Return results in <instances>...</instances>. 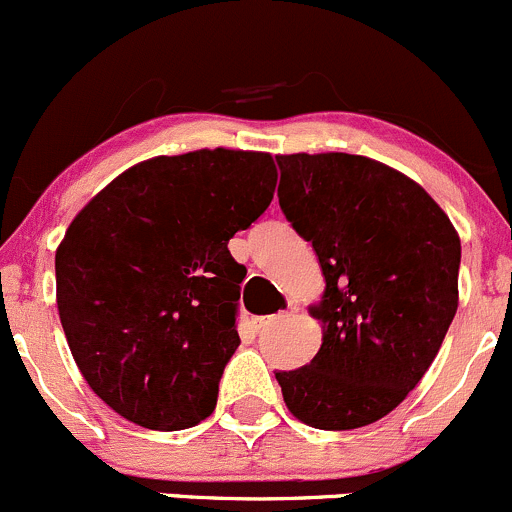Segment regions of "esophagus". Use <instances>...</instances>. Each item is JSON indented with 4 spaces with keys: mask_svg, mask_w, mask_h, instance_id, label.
I'll list each match as a JSON object with an SVG mask.
<instances>
[{
    "mask_svg": "<svg viewBox=\"0 0 512 512\" xmlns=\"http://www.w3.org/2000/svg\"><path fill=\"white\" fill-rule=\"evenodd\" d=\"M299 306H289L287 311H279V314H274V316H260V319H255V328L257 331H265V328H270L272 324H277L279 319H284V316H289V314H294V311H297Z\"/></svg>",
    "mask_w": 512,
    "mask_h": 512,
    "instance_id": "1",
    "label": "esophagus"
}]
</instances>
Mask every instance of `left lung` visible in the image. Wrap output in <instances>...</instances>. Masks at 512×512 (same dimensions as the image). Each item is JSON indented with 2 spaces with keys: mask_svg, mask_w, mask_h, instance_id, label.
<instances>
[{
  "mask_svg": "<svg viewBox=\"0 0 512 512\" xmlns=\"http://www.w3.org/2000/svg\"><path fill=\"white\" fill-rule=\"evenodd\" d=\"M279 206L326 289L309 365L274 373L289 412L328 432L395 410L437 358L459 306L461 240L417 181L358 154H279Z\"/></svg>",
  "mask_w": 512,
  "mask_h": 512,
  "instance_id": "1",
  "label": "left lung"
}]
</instances>
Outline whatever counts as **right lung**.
<instances>
[{
	"label": "right lung",
	"instance_id": "right-lung-1",
	"mask_svg": "<svg viewBox=\"0 0 512 512\" xmlns=\"http://www.w3.org/2000/svg\"><path fill=\"white\" fill-rule=\"evenodd\" d=\"M270 154L154 157L107 184L56 250V304L85 383L117 414L176 432L215 410L247 270L228 240L270 206Z\"/></svg>",
	"mask_w": 512,
	"mask_h": 512
}]
</instances>
